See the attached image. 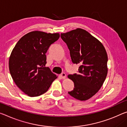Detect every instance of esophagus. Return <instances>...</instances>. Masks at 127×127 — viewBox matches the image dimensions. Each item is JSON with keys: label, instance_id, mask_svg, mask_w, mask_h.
<instances>
[{"label": "esophagus", "instance_id": "1", "mask_svg": "<svg viewBox=\"0 0 127 127\" xmlns=\"http://www.w3.org/2000/svg\"><path fill=\"white\" fill-rule=\"evenodd\" d=\"M60 77L63 79H64L66 78V74L65 73H62L61 74H60Z\"/></svg>", "mask_w": 127, "mask_h": 127}]
</instances>
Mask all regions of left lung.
<instances>
[{
    "instance_id": "1",
    "label": "left lung",
    "mask_w": 127,
    "mask_h": 127,
    "mask_svg": "<svg viewBox=\"0 0 127 127\" xmlns=\"http://www.w3.org/2000/svg\"><path fill=\"white\" fill-rule=\"evenodd\" d=\"M60 37L67 45L72 62L80 65L77 74L68 76L74 85L68 94L81 101L89 99L99 91L107 76L105 48L99 40L81 28L61 33Z\"/></svg>"
}]
</instances>
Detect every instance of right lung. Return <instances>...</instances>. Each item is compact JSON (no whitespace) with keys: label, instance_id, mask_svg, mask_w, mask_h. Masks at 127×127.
Returning <instances> with one entry per match:
<instances>
[{"label":"right lung","instance_id":"1","mask_svg":"<svg viewBox=\"0 0 127 127\" xmlns=\"http://www.w3.org/2000/svg\"><path fill=\"white\" fill-rule=\"evenodd\" d=\"M59 37V33L31 32L20 38L13 48L9 59L10 73L17 87L28 96L45 93L58 77L45 67L46 53Z\"/></svg>","mask_w":127,"mask_h":127}]
</instances>
